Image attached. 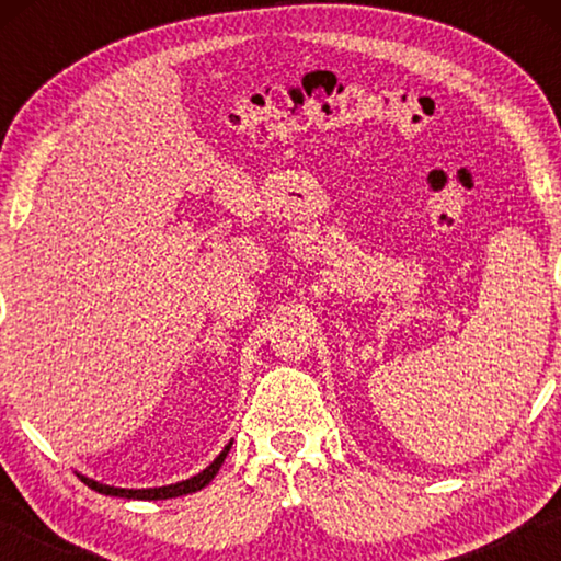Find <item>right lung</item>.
<instances>
[{"label":"right lung","mask_w":561,"mask_h":561,"mask_svg":"<svg viewBox=\"0 0 561 561\" xmlns=\"http://www.w3.org/2000/svg\"><path fill=\"white\" fill-rule=\"evenodd\" d=\"M232 443L225 445V450L217 455V458L207 465L203 472H197L195 478L183 480V482H175V485H165V488H148V490H126V488H111V485H101L96 480H89V478H81L83 482L91 490L101 492V495H111V497H126V500H170V497H180V495H190V492H197L203 490L205 485H210V480L217 474V470L222 468V462L227 458V453H230Z\"/></svg>","instance_id":"obj_1"}]
</instances>
